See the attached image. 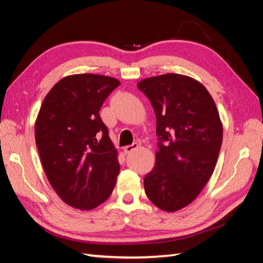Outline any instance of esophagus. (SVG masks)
<instances>
[{"label": "esophagus", "mask_w": 263, "mask_h": 263, "mask_svg": "<svg viewBox=\"0 0 263 263\" xmlns=\"http://www.w3.org/2000/svg\"><path fill=\"white\" fill-rule=\"evenodd\" d=\"M137 148H138V144H136V142H135V144H133V145L124 147V153H125L126 155H127V154H130L132 151H134L135 149H137Z\"/></svg>", "instance_id": "1"}]
</instances>
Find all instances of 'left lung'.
Here are the masks:
<instances>
[{
  "label": "left lung",
  "mask_w": 263,
  "mask_h": 263,
  "mask_svg": "<svg viewBox=\"0 0 263 263\" xmlns=\"http://www.w3.org/2000/svg\"><path fill=\"white\" fill-rule=\"evenodd\" d=\"M157 119L156 164L144 179L158 209L176 212L192 203L214 172L222 125L206 87L178 73L147 78L137 84Z\"/></svg>",
  "instance_id": "left-lung-1"
}]
</instances>
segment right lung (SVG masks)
<instances>
[{"instance_id":"obj_1","label":"right lung","mask_w":263,"mask_h":263,"mask_svg":"<svg viewBox=\"0 0 263 263\" xmlns=\"http://www.w3.org/2000/svg\"><path fill=\"white\" fill-rule=\"evenodd\" d=\"M119 84L106 76H68L52 86L39 109L35 139L43 168L71 208L93 210L114 190L118 153L99 112Z\"/></svg>"}]
</instances>
